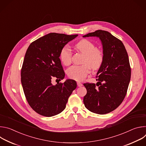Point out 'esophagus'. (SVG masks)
I'll return each mask as SVG.
<instances>
[{
  "mask_svg": "<svg viewBox=\"0 0 146 146\" xmlns=\"http://www.w3.org/2000/svg\"><path fill=\"white\" fill-rule=\"evenodd\" d=\"M77 86L78 87H82V84L80 82H77Z\"/></svg>",
  "mask_w": 146,
  "mask_h": 146,
  "instance_id": "34e87169",
  "label": "esophagus"
}]
</instances>
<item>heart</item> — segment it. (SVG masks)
Instances as JSON below:
<instances>
[{
  "instance_id": "1",
  "label": "heart",
  "mask_w": 146,
  "mask_h": 146,
  "mask_svg": "<svg viewBox=\"0 0 146 146\" xmlns=\"http://www.w3.org/2000/svg\"><path fill=\"white\" fill-rule=\"evenodd\" d=\"M75 48L84 54L82 60L83 65H73L68 68V76L76 81L84 80L91 72V68L97 70L102 66L104 54L103 51L96 48L95 45L88 40H82L75 44ZM72 52L70 48L66 46L60 52V59L62 64L66 66L69 65L72 62Z\"/></svg>"
}]
</instances>
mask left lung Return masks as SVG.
Returning <instances> with one entry per match:
<instances>
[{"label":"left lung","instance_id":"1","mask_svg":"<svg viewBox=\"0 0 146 146\" xmlns=\"http://www.w3.org/2000/svg\"><path fill=\"white\" fill-rule=\"evenodd\" d=\"M92 36L98 37L101 40L104 60L97 73L96 84H84L87 92L83 102L90 111L105 114L117 109L125 97L131 69L128 53L120 40L102 30L83 36Z\"/></svg>","mask_w":146,"mask_h":146}]
</instances>
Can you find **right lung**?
Returning <instances> with one entry per match:
<instances>
[{"label": "right lung", "instance_id": "obj_1", "mask_svg": "<svg viewBox=\"0 0 146 146\" xmlns=\"http://www.w3.org/2000/svg\"><path fill=\"white\" fill-rule=\"evenodd\" d=\"M77 36L50 33L33 41L27 50L21 73L22 86L29 106L41 115L52 117L61 113L77 87L73 80L55 86L51 81L64 78L60 52Z\"/></svg>", "mask_w": 146, "mask_h": 146}]
</instances>
